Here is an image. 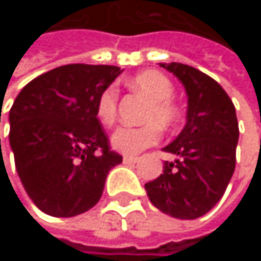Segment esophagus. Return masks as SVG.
<instances>
[{
	"label": "esophagus",
	"instance_id": "esophagus-1",
	"mask_svg": "<svg viewBox=\"0 0 261 261\" xmlns=\"http://www.w3.org/2000/svg\"><path fill=\"white\" fill-rule=\"evenodd\" d=\"M124 163L125 165H131V163H136L137 162V157H133V155H124Z\"/></svg>",
	"mask_w": 261,
	"mask_h": 261
}]
</instances>
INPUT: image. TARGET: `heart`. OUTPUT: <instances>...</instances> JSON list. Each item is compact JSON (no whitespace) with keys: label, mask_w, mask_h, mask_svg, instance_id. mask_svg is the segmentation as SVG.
<instances>
[{"label":"heart","mask_w":261,"mask_h":261,"mask_svg":"<svg viewBox=\"0 0 261 261\" xmlns=\"http://www.w3.org/2000/svg\"><path fill=\"white\" fill-rule=\"evenodd\" d=\"M130 86L151 101L143 116L148 124L140 127H119L112 134V146L119 152L133 155L157 143L160 139L159 127L165 130L172 128L180 118V112L171 101L174 96V84L165 74L152 69L139 72L130 80ZM119 90L116 86H109L101 92L96 102V116L101 124L112 125L115 122Z\"/></svg>","instance_id":"b5f03b06"}]
</instances>
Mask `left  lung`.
Masks as SVG:
<instances>
[{
  "label": "left lung",
  "instance_id": "1",
  "mask_svg": "<svg viewBox=\"0 0 261 261\" xmlns=\"http://www.w3.org/2000/svg\"><path fill=\"white\" fill-rule=\"evenodd\" d=\"M187 93L186 125L163 151L175 154L163 174L145 184L149 201L177 219H196L222 198L236 168L239 124L233 101L218 81L182 63H160Z\"/></svg>",
  "mask_w": 261,
  "mask_h": 261
}]
</instances>
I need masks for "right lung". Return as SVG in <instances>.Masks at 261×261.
Instances as JSON below:
<instances>
[{
    "mask_svg": "<svg viewBox=\"0 0 261 261\" xmlns=\"http://www.w3.org/2000/svg\"><path fill=\"white\" fill-rule=\"evenodd\" d=\"M122 72L107 65H65L31 80L10 113V148L21 182L46 215L72 218L101 198L122 163L96 118L101 92Z\"/></svg>",
    "mask_w": 261,
    "mask_h": 261,
    "instance_id": "1",
    "label": "right lung"
}]
</instances>
